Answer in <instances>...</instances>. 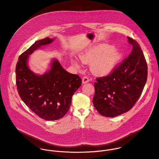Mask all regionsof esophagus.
<instances>
[{
	"instance_id": "obj_1",
	"label": "esophagus",
	"mask_w": 159,
	"mask_h": 159,
	"mask_svg": "<svg viewBox=\"0 0 159 159\" xmlns=\"http://www.w3.org/2000/svg\"><path fill=\"white\" fill-rule=\"evenodd\" d=\"M89 82V78L85 76V77H84L82 78V83L83 84H86V83H87Z\"/></svg>"
}]
</instances>
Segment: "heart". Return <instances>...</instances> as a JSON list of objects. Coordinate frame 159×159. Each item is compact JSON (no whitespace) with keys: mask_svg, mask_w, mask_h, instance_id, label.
Masks as SVG:
<instances>
[{"mask_svg":"<svg viewBox=\"0 0 159 159\" xmlns=\"http://www.w3.org/2000/svg\"><path fill=\"white\" fill-rule=\"evenodd\" d=\"M79 58L83 63H90V70L93 74L96 76H105L115 69L121 55L112 47L103 45L89 48L80 54ZM72 63L77 67H79L77 61L74 60Z\"/></svg>","mask_w":159,"mask_h":159,"instance_id":"obj_1","label":"heart"}]
</instances>
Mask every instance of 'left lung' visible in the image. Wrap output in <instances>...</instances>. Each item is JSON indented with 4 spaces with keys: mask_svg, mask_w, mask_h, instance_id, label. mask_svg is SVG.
Instances as JSON below:
<instances>
[{
    "mask_svg": "<svg viewBox=\"0 0 159 159\" xmlns=\"http://www.w3.org/2000/svg\"><path fill=\"white\" fill-rule=\"evenodd\" d=\"M133 47L129 56L109 75L96 79L93 102L99 114L115 117L130 110L140 97L147 79L146 60L139 44L128 37Z\"/></svg>",
    "mask_w": 159,
    "mask_h": 159,
    "instance_id": "1",
    "label": "left lung"
}]
</instances>
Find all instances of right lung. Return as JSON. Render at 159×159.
Segmentation results:
<instances>
[{
    "mask_svg": "<svg viewBox=\"0 0 159 159\" xmlns=\"http://www.w3.org/2000/svg\"><path fill=\"white\" fill-rule=\"evenodd\" d=\"M54 39L36 41L19 57L16 67V80L19 95L28 107L42 119L53 121L61 118L69 111L72 98L82 84L78 75L66 71L53 59L50 69L36 75L28 65L29 55L48 44Z\"/></svg>",
    "mask_w": 159,
    "mask_h": 159,
    "instance_id": "right-lung-1",
    "label": "right lung"
}]
</instances>
